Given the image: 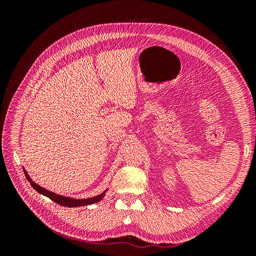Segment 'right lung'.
Instances as JSON below:
<instances>
[{
    "mask_svg": "<svg viewBox=\"0 0 256 256\" xmlns=\"http://www.w3.org/2000/svg\"><path fill=\"white\" fill-rule=\"evenodd\" d=\"M23 171H24V174H26V180L30 182V186L37 191L40 192V194H44L46 196H48L50 200H52L53 202H56L62 206H66V207H79V206H86V205H90V204H95V203H98L99 200H102L106 194V191L102 192V194H99L97 196H92V198H82V200H76V198H66V196H60V194H56L54 192H51L47 189H44L42 187H40V186H38L37 184H35L32 180H30L28 174L26 173V171L24 168H23Z\"/></svg>",
    "mask_w": 256,
    "mask_h": 256,
    "instance_id": "add662e5",
    "label": "right lung"
}]
</instances>
